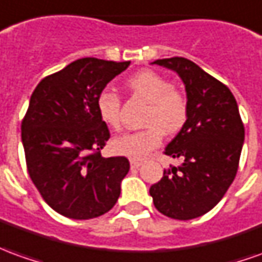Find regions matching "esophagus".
<instances>
[{
  "label": "esophagus",
  "instance_id": "esophagus-1",
  "mask_svg": "<svg viewBox=\"0 0 262 262\" xmlns=\"http://www.w3.org/2000/svg\"><path fill=\"white\" fill-rule=\"evenodd\" d=\"M142 166V160H136V159H130V167L132 169H137Z\"/></svg>",
  "mask_w": 262,
  "mask_h": 262
}]
</instances>
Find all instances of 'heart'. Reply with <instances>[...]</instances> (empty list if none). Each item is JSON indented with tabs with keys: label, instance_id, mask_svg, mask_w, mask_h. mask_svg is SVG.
I'll return each mask as SVG.
<instances>
[{
	"label": "heart",
	"instance_id": "b5f03b06",
	"mask_svg": "<svg viewBox=\"0 0 262 262\" xmlns=\"http://www.w3.org/2000/svg\"><path fill=\"white\" fill-rule=\"evenodd\" d=\"M133 95L149 103L144 115L146 129L126 133L112 142L115 153L132 159H143L160 146L164 132L174 135L186 125L188 105L186 96L173 88L171 82L155 71H142L127 80ZM100 119L113 130L122 127L120 98L111 91H102L96 100Z\"/></svg>",
	"mask_w": 262,
	"mask_h": 262
}]
</instances>
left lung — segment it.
Returning <instances> with one entry per match:
<instances>
[{"label": "left lung", "mask_w": 262, "mask_h": 262, "mask_svg": "<svg viewBox=\"0 0 262 262\" xmlns=\"http://www.w3.org/2000/svg\"><path fill=\"white\" fill-rule=\"evenodd\" d=\"M153 63L174 71L187 93L186 125L167 144L164 155L182 157L180 166L163 171L150 187L155 207L174 220H191L224 197L238 170L244 125L231 91L186 58Z\"/></svg>", "instance_id": "left-lung-1"}]
</instances>
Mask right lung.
<instances>
[{
	"label": "right lung",
	"instance_id": "add662e5",
	"mask_svg": "<svg viewBox=\"0 0 262 262\" xmlns=\"http://www.w3.org/2000/svg\"><path fill=\"white\" fill-rule=\"evenodd\" d=\"M129 65L82 58L43 78L31 95L21 125L27 169L47 204L68 219L99 217L120 195L130 164L100 155L111 133L96 100Z\"/></svg>",
	"mask_w": 262,
	"mask_h": 262
}]
</instances>
